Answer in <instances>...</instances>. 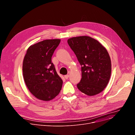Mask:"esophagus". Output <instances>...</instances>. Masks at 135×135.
I'll use <instances>...</instances> for the list:
<instances>
[{
	"instance_id": "obj_1",
	"label": "esophagus",
	"mask_w": 135,
	"mask_h": 135,
	"mask_svg": "<svg viewBox=\"0 0 135 135\" xmlns=\"http://www.w3.org/2000/svg\"><path fill=\"white\" fill-rule=\"evenodd\" d=\"M69 75H65V78L66 79H68V78H69Z\"/></svg>"
}]
</instances>
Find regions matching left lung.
<instances>
[{"mask_svg":"<svg viewBox=\"0 0 135 135\" xmlns=\"http://www.w3.org/2000/svg\"><path fill=\"white\" fill-rule=\"evenodd\" d=\"M67 42L82 66L78 88L90 96L102 92L109 81L112 69L106 49L98 41L86 36L72 37Z\"/></svg>","mask_w":135,"mask_h":135,"instance_id":"8db88e82","label":"left lung"}]
</instances>
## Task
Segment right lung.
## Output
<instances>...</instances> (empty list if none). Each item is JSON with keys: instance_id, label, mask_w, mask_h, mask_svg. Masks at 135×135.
<instances>
[{"instance_id": "obj_1", "label": "right lung", "mask_w": 135, "mask_h": 135, "mask_svg": "<svg viewBox=\"0 0 135 135\" xmlns=\"http://www.w3.org/2000/svg\"><path fill=\"white\" fill-rule=\"evenodd\" d=\"M60 40H47L30 46L25 56L22 70L25 83L35 97L44 101L54 98L63 81L57 75L51 58Z\"/></svg>"}]
</instances>
